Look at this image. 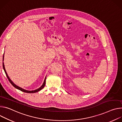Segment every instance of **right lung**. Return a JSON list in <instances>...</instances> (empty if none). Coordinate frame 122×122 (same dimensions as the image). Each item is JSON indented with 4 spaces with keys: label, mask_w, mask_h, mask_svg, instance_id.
I'll use <instances>...</instances> for the list:
<instances>
[{
    "label": "right lung",
    "mask_w": 122,
    "mask_h": 122,
    "mask_svg": "<svg viewBox=\"0 0 122 122\" xmlns=\"http://www.w3.org/2000/svg\"><path fill=\"white\" fill-rule=\"evenodd\" d=\"M4 55H3V61H4ZM3 69H4V71H5V74H6V76H7V77L8 80H9V81L10 82V83L12 84V85L13 87H14L15 88L19 90H20L21 91H22V92H26V93H34V92H38L40 91V90H41L42 89H43V88H44V87H45V85H46V76L45 77V80H44V83H43V85H42L39 88H38V89H36V90H33V91H28V90H25V89H22V88H21V87H19V86H17V85H16L14 83H13V82L11 80L9 76H8V74H7V72H6V71L5 68L4 63L3 62Z\"/></svg>",
    "instance_id": "obj_1"
}]
</instances>
